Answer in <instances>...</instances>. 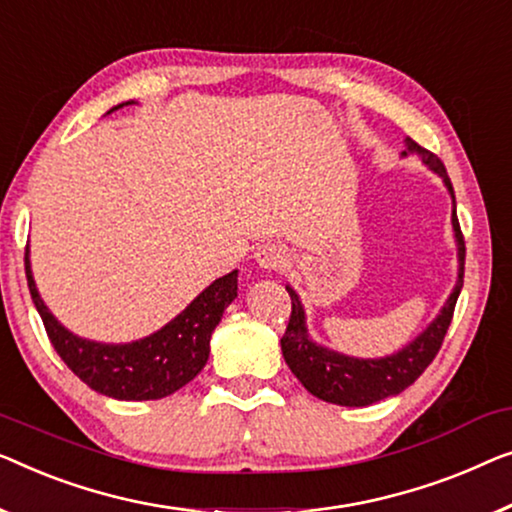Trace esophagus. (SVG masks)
<instances>
[{
    "label": "esophagus",
    "instance_id": "1",
    "mask_svg": "<svg viewBox=\"0 0 512 512\" xmlns=\"http://www.w3.org/2000/svg\"><path fill=\"white\" fill-rule=\"evenodd\" d=\"M256 263L265 270H281L286 263V254L277 242H263L261 247L256 249Z\"/></svg>",
    "mask_w": 512,
    "mask_h": 512
}]
</instances>
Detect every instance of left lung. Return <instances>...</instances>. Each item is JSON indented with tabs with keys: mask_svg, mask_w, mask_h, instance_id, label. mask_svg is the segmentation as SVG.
Wrapping results in <instances>:
<instances>
[{
	"mask_svg": "<svg viewBox=\"0 0 512 512\" xmlns=\"http://www.w3.org/2000/svg\"><path fill=\"white\" fill-rule=\"evenodd\" d=\"M409 150H416L422 161L443 177L446 187L453 194L455 203V191L450 184V177L446 173L443 161L432 154L425 147L409 140ZM453 228L455 238L459 244V279L453 295H450L446 307L441 309V314L436 316V321L422 332V335L411 342L402 351L388 358L379 360H360V358H348V355L328 351V348L316 346L307 337L305 328V311L298 300V295L291 286H286L288 295H291V316H288V325L284 337H281V353H284L286 365L291 367V372L298 376L300 383L311 392V395L323 399V402L339 404V406H369L374 402L390 395H399V392L409 388V385L432 365V360L439 353L443 344V337L453 321L455 305L464 284V235L459 228L457 214L453 212Z\"/></svg>",
	"mask_w": 512,
	"mask_h": 512,
	"instance_id": "1",
	"label": "left lung"
}]
</instances>
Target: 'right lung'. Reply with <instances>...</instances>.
Listing matches in <instances>:
<instances>
[{
  "instance_id": "1",
  "label": "right lung",
  "mask_w": 512,
  "mask_h": 512,
  "mask_svg": "<svg viewBox=\"0 0 512 512\" xmlns=\"http://www.w3.org/2000/svg\"><path fill=\"white\" fill-rule=\"evenodd\" d=\"M115 108H122L115 106ZM27 286L46 325L50 344L66 367L101 395L143 402L173 395L201 372L210 355V337L224 309L238 298V270L207 286L191 305L154 335L131 344H96L71 335L43 305L25 254Z\"/></svg>"
}]
</instances>
